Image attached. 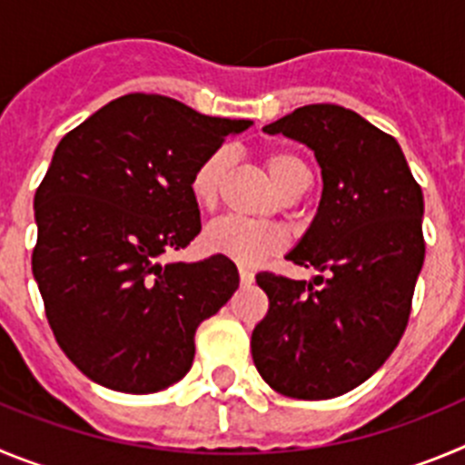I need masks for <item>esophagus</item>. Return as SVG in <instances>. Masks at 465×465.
<instances>
[{
    "mask_svg": "<svg viewBox=\"0 0 465 465\" xmlns=\"http://www.w3.org/2000/svg\"><path fill=\"white\" fill-rule=\"evenodd\" d=\"M238 275H241V284H245V287L254 282V273L250 269H245V266H241V269H238Z\"/></svg>",
    "mask_w": 465,
    "mask_h": 465,
    "instance_id": "34e87169",
    "label": "esophagus"
}]
</instances>
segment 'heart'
<instances>
[{"mask_svg":"<svg viewBox=\"0 0 465 465\" xmlns=\"http://www.w3.org/2000/svg\"><path fill=\"white\" fill-rule=\"evenodd\" d=\"M229 150L220 148L211 153L196 166L190 181L192 199L199 206L211 208L215 203L224 173L229 169ZM266 171L275 190L284 192L294 185H308V169L303 162L290 153H273L266 160ZM203 242L211 252L227 257L242 266H254L266 257L278 252L284 245V236L278 227L263 223H250L241 217H220L203 232Z\"/></svg>","mask_w":465,"mask_h":465,"instance_id":"1","label":"heart"}]
</instances>
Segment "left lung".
Here are the masks:
<instances>
[{
    "label": "left lung",
    "instance_id": "8db88e82",
    "mask_svg": "<svg viewBox=\"0 0 465 465\" xmlns=\"http://www.w3.org/2000/svg\"><path fill=\"white\" fill-rule=\"evenodd\" d=\"M263 132L315 153L320 206L287 259L324 275L257 273L269 312L252 331L254 366L278 394L336 399L387 361L408 326L424 196L396 139L350 108L301 106Z\"/></svg>",
    "mask_w": 465,
    "mask_h": 465
}]
</instances>
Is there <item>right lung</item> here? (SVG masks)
Wrapping results in <instances>:
<instances>
[{
    "label": "right lung",
    "instance_id": "obj_1",
    "mask_svg": "<svg viewBox=\"0 0 465 465\" xmlns=\"http://www.w3.org/2000/svg\"><path fill=\"white\" fill-rule=\"evenodd\" d=\"M250 124L124 94L55 148L35 194L32 273L55 341L92 382L153 394L192 368L196 326L238 290L236 263L162 257L202 232L194 169Z\"/></svg>",
    "mask_w": 465,
    "mask_h": 465
}]
</instances>
